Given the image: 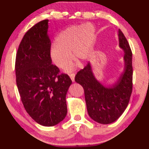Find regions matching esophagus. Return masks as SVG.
<instances>
[{
  "label": "esophagus",
  "mask_w": 149,
  "mask_h": 149,
  "mask_svg": "<svg viewBox=\"0 0 149 149\" xmlns=\"http://www.w3.org/2000/svg\"><path fill=\"white\" fill-rule=\"evenodd\" d=\"M69 75H70V77L71 78V79H72V81L74 82V79H75V74H70Z\"/></svg>",
  "instance_id": "34e87169"
}]
</instances>
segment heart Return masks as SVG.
Segmentation results:
<instances>
[{"label":"heart","mask_w":149,"mask_h":149,"mask_svg":"<svg viewBox=\"0 0 149 149\" xmlns=\"http://www.w3.org/2000/svg\"><path fill=\"white\" fill-rule=\"evenodd\" d=\"M95 33L94 27L88 24L72 26L63 30L50 48L51 61L60 69H64L71 64V54L76 61L86 62L94 51Z\"/></svg>","instance_id":"b5f03b06"}]
</instances>
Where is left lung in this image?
Wrapping results in <instances>:
<instances>
[{
	"instance_id": "left-lung-1",
	"label": "left lung",
	"mask_w": 149,
	"mask_h": 149,
	"mask_svg": "<svg viewBox=\"0 0 149 149\" xmlns=\"http://www.w3.org/2000/svg\"><path fill=\"white\" fill-rule=\"evenodd\" d=\"M119 45L124 50L125 68L118 81L107 87L96 79L89 62L79 70L75 81L84 89L88 114L102 124H109L119 118L127 108L132 93V52L127 40L119 29Z\"/></svg>"
}]
</instances>
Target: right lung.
I'll list each match as a JSON object with an SVG mask.
<instances>
[{
	"mask_svg": "<svg viewBox=\"0 0 149 149\" xmlns=\"http://www.w3.org/2000/svg\"><path fill=\"white\" fill-rule=\"evenodd\" d=\"M48 22L49 19L39 22L24 35L17 51L15 71L26 112L39 124L49 127L66 116L65 96L72 81L52 64Z\"/></svg>",
	"mask_w": 149,
	"mask_h": 149,
	"instance_id": "1",
	"label": "right lung"
}]
</instances>
